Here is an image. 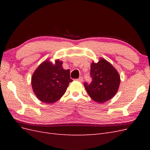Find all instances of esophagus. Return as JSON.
<instances>
[{"mask_svg": "<svg viewBox=\"0 0 150 150\" xmlns=\"http://www.w3.org/2000/svg\"><path fill=\"white\" fill-rule=\"evenodd\" d=\"M77 81H79V82H83V77H79V78H78V79H77Z\"/></svg>", "mask_w": 150, "mask_h": 150, "instance_id": "34e87169", "label": "esophagus"}]
</instances>
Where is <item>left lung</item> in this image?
I'll return each mask as SVG.
<instances>
[{
  "label": "left lung",
  "mask_w": 150,
  "mask_h": 150,
  "mask_svg": "<svg viewBox=\"0 0 150 150\" xmlns=\"http://www.w3.org/2000/svg\"><path fill=\"white\" fill-rule=\"evenodd\" d=\"M92 82L84 83L89 96L94 101L104 103L115 96L120 84V76L113 66L104 59L99 57V61L91 64Z\"/></svg>",
  "instance_id": "1"
}]
</instances>
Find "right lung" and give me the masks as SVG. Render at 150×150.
Instances as JSON below:
<instances>
[{"instance_id": "right-lung-1", "label": "right lung", "mask_w": 150, "mask_h": 150, "mask_svg": "<svg viewBox=\"0 0 150 150\" xmlns=\"http://www.w3.org/2000/svg\"><path fill=\"white\" fill-rule=\"evenodd\" d=\"M62 61L55 60L52 63L45 60L35 70L31 78L33 91L39 100L52 104L58 101L66 92L69 83V69L62 67Z\"/></svg>"}]
</instances>
